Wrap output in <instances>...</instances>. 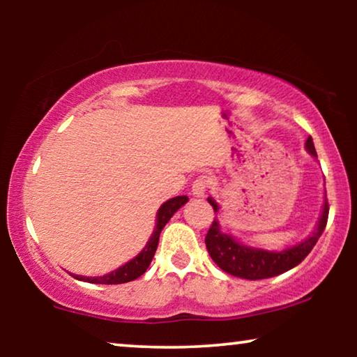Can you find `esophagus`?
Instances as JSON below:
<instances>
[{"mask_svg":"<svg viewBox=\"0 0 357 357\" xmlns=\"http://www.w3.org/2000/svg\"><path fill=\"white\" fill-rule=\"evenodd\" d=\"M209 185H211V180H209V177H206V175H199V177L195 180L193 185H192V193L193 197H198L202 198L206 195Z\"/></svg>","mask_w":357,"mask_h":357,"instance_id":"obj_1","label":"esophagus"}]
</instances>
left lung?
<instances>
[{
  "label": "left lung",
  "mask_w": 357,
  "mask_h": 357,
  "mask_svg": "<svg viewBox=\"0 0 357 357\" xmlns=\"http://www.w3.org/2000/svg\"><path fill=\"white\" fill-rule=\"evenodd\" d=\"M305 149L312 158H317L314 141H312L310 136L305 141ZM208 202L213 206L214 213H218L219 204L213 198H208ZM326 219H328V202H326L325 195L319 222H317L314 231L304 241L287 247L284 250L273 252L265 250V248L245 245L243 242L237 241L236 237H232L231 234L222 232L218 218H214L204 242H206L209 257L222 271L232 276L242 278V280H265V278L278 276L299 265L309 255L312 248L315 247L321 232L325 231Z\"/></svg>",
  "instance_id": "8db88e82"
}]
</instances>
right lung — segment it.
I'll list each match as a JSON object with an SVG mask.
<instances>
[{
	"instance_id": "add662e5",
	"label": "right lung",
	"mask_w": 357,
	"mask_h": 357,
	"mask_svg": "<svg viewBox=\"0 0 357 357\" xmlns=\"http://www.w3.org/2000/svg\"><path fill=\"white\" fill-rule=\"evenodd\" d=\"M187 202H188V197L182 195V197L170 198L165 203L160 204V208L158 209V216H155V227H154L153 236L149 237V241L144 245L143 250H141L135 258H131L130 261H126L125 265L119 266L115 271L107 273L104 276H91V278L81 276V275H71V276L79 281L92 282V284H121V282L135 281L136 278L144 275V271L148 270L151 261H153L155 248H158L160 231H162L165 224L170 221V218H172L174 214L177 213Z\"/></svg>"
}]
</instances>
